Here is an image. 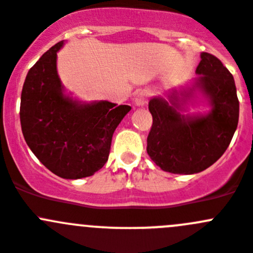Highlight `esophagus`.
<instances>
[{
    "label": "esophagus",
    "instance_id": "obj_1",
    "mask_svg": "<svg viewBox=\"0 0 253 253\" xmlns=\"http://www.w3.org/2000/svg\"><path fill=\"white\" fill-rule=\"evenodd\" d=\"M147 100H148L147 91H143L142 89V91H138L137 93L134 94L133 102L137 107H142V106H145L146 103H147Z\"/></svg>",
    "mask_w": 253,
    "mask_h": 253
}]
</instances>
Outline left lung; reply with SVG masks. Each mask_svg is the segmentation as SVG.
Wrapping results in <instances>:
<instances>
[{
	"label": "left lung",
	"instance_id": "left-lung-1",
	"mask_svg": "<svg viewBox=\"0 0 253 253\" xmlns=\"http://www.w3.org/2000/svg\"><path fill=\"white\" fill-rule=\"evenodd\" d=\"M196 75L166 98L155 96L148 102L153 124L147 153L171 173L193 174L209 169L225 153L237 128L240 103L230 71L213 55L202 52ZM201 98L209 111L188 113L189 106Z\"/></svg>",
	"mask_w": 253,
	"mask_h": 253
}]
</instances>
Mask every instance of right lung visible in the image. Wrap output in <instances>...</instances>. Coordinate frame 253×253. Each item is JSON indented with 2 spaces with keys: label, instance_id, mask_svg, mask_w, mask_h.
I'll return each instance as SVG.
<instances>
[{
  "label": "right lung",
  "instance_id": "right-lung-1",
  "mask_svg": "<svg viewBox=\"0 0 253 253\" xmlns=\"http://www.w3.org/2000/svg\"><path fill=\"white\" fill-rule=\"evenodd\" d=\"M63 44L52 46L28 71L21 93V128L43 166L66 180H79L107 162L113 132L131 107L84 102L66 93L57 73Z\"/></svg>",
  "mask_w": 253,
  "mask_h": 253
}]
</instances>
